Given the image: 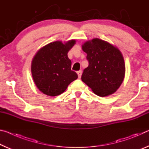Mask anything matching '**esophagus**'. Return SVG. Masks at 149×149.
I'll list each match as a JSON object with an SVG mask.
<instances>
[{"label":"esophagus","mask_w":149,"mask_h":149,"mask_svg":"<svg viewBox=\"0 0 149 149\" xmlns=\"http://www.w3.org/2000/svg\"><path fill=\"white\" fill-rule=\"evenodd\" d=\"M77 75H78V77L80 78V77H81V76L82 71H81V70H79V71H78V72H77Z\"/></svg>","instance_id":"1"}]
</instances>
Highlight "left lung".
Instances as JSON below:
<instances>
[{
	"label": "left lung",
	"instance_id": "8db88e82",
	"mask_svg": "<svg viewBox=\"0 0 149 149\" xmlns=\"http://www.w3.org/2000/svg\"><path fill=\"white\" fill-rule=\"evenodd\" d=\"M82 50L87 53L89 65L84 70L81 80L99 97L115 93L122 84L125 73L120 50L98 38L85 42Z\"/></svg>",
	"mask_w": 149,
	"mask_h": 149
}]
</instances>
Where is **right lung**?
Returning <instances> with one entry per match:
<instances>
[{"mask_svg": "<svg viewBox=\"0 0 149 149\" xmlns=\"http://www.w3.org/2000/svg\"><path fill=\"white\" fill-rule=\"evenodd\" d=\"M75 40L64 43L50 42L38 50L31 62V74L37 87L45 95L57 96L64 93L77 74L71 70L72 62L68 52Z\"/></svg>", "mask_w": 149, "mask_h": 149, "instance_id": "right-lung-1", "label": "right lung"}]
</instances>
